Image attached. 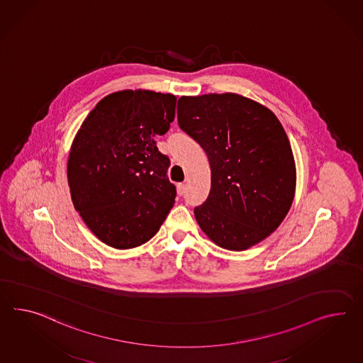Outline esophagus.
Returning <instances> with one entry per match:
<instances>
[{
    "label": "esophagus",
    "mask_w": 363,
    "mask_h": 363,
    "mask_svg": "<svg viewBox=\"0 0 363 363\" xmlns=\"http://www.w3.org/2000/svg\"><path fill=\"white\" fill-rule=\"evenodd\" d=\"M177 194H179V196H183L186 194V184H183V183L177 184Z\"/></svg>",
    "instance_id": "1"
}]
</instances>
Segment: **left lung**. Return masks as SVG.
<instances>
[{
  "mask_svg": "<svg viewBox=\"0 0 363 363\" xmlns=\"http://www.w3.org/2000/svg\"><path fill=\"white\" fill-rule=\"evenodd\" d=\"M177 122L211 164V192L195 208L201 230L234 251L269 237L296 188L294 154L277 116L240 94H209L180 97Z\"/></svg>",
  "mask_w": 363,
  "mask_h": 363,
  "instance_id": "obj_1",
  "label": "left lung"
}]
</instances>
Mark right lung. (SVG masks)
Here are the masks:
<instances>
[{
	"instance_id": "obj_1",
	"label": "right lung",
	"mask_w": 363,
	"mask_h": 363,
	"mask_svg": "<svg viewBox=\"0 0 363 363\" xmlns=\"http://www.w3.org/2000/svg\"><path fill=\"white\" fill-rule=\"evenodd\" d=\"M177 97L121 91L104 97L74 137L67 177L74 209L104 243L133 249L151 240L174 206L169 159L157 147Z\"/></svg>"
}]
</instances>
